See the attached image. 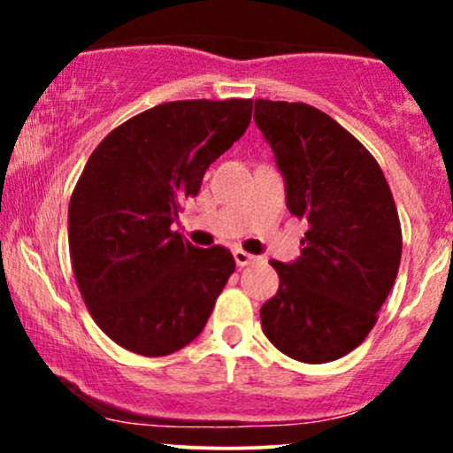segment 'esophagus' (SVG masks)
I'll return each instance as SVG.
<instances>
[{
  "instance_id": "obj_1",
  "label": "esophagus",
  "mask_w": 453,
  "mask_h": 453,
  "mask_svg": "<svg viewBox=\"0 0 453 453\" xmlns=\"http://www.w3.org/2000/svg\"><path fill=\"white\" fill-rule=\"evenodd\" d=\"M234 259H236V264L241 268H244V266H249V264H253L256 262V256H251V253H247V251H242V249H236V251H234Z\"/></svg>"
}]
</instances>
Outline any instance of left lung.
Returning a JSON list of instances; mask_svg holds the SVG:
<instances>
[{
    "mask_svg": "<svg viewBox=\"0 0 453 453\" xmlns=\"http://www.w3.org/2000/svg\"><path fill=\"white\" fill-rule=\"evenodd\" d=\"M253 119L285 176L289 212L309 221L303 256L270 262L279 292L259 311L264 334L292 360H339L375 327L396 280L392 191L360 140L309 104L256 100Z\"/></svg>",
    "mask_w": 453,
    "mask_h": 453,
    "instance_id": "8db88e82",
    "label": "left lung"
}]
</instances>
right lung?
Returning <instances> with one entry per match:
<instances>
[{"instance_id":"add662e5","label":"right lung","mask_w":453,"mask_h":453,"mask_svg":"<svg viewBox=\"0 0 453 453\" xmlns=\"http://www.w3.org/2000/svg\"><path fill=\"white\" fill-rule=\"evenodd\" d=\"M251 111L236 97L159 104L114 127L87 161L67 211L72 270L93 321L123 349L170 356L204 330L236 262L226 247H194L173 223Z\"/></svg>"}]
</instances>
